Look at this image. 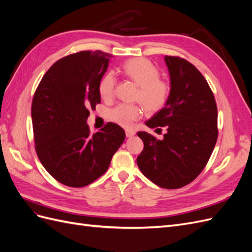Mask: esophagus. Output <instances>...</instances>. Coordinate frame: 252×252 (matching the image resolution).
<instances>
[{"label": "esophagus", "mask_w": 252, "mask_h": 252, "mask_svg": "<svg viewBox=\"0 0 252 252\" xmlns=\"http://www.w3.org/2000/svg\"><path fill=\"white\" fill-rule=\"evenodd\" d=\"M125 133H126V136H127V138H132V136L135 134L134 130H131V129H126V130H125Z\"/></svg>", "instance_id": "esophagus-1"}]
</instances>
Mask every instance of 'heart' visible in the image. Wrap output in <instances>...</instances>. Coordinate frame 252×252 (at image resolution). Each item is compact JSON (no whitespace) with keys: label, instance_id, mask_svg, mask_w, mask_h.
I'll list each match as a JSON object with an SVG mask.
<instances>
[{"label":"heart","instance_id":"1","mask_svg":"<svg viewBox=\"0 0 252 252\" xmlns=\"http://www.w3.org/2000/svg\"><path fill=\"white\" fill-rule=\"evenodd\" d=\"M121 69L128 79L140 86L136 100L143 104L147 111L158 112L165 107L169 100L170 86L159 78V71L154 63L147 59L136 58L126 61ZM116 82L111 72L106 73L101 79L98 94L103 100L109 101L113 97ZM141 116V106L134 104H120L109 112V119L123 127H130Z\"/></svg>","mask_w":252,"mask_h":252}]
</instances>
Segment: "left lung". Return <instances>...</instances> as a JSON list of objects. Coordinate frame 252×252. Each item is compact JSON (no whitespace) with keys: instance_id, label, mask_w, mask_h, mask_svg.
<instances>
[{"instance_id":"8db88e82","label":"left lung","mask_w":252,"mask_h":252,"mask_svg":"<svg viewBox=\"0 0 252 252\" xmlns=\"http://www.w3.org/2000/svg\"><path fill=\"white\" fill-rule=\"evenodd\" d=\"M165 63L170 75L169 100L145 124L166 127L167 132L158 140L139 131L144 149L136 163L156 185L177 189L191 183L207 164L218 140V108L207 81L191 63L170 56Z\"/></svg>"}]
</instances>
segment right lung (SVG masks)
I'll list each match as a JSON object with an SVG mask.
<instances>
[{"instance_id": "1", "label": "right lung", "mask_w": 252, "mask_h": 252, "mask_svg": "<svg viewBox=\"0 0 252 252\" xmlns=\"http://www.w3.org/2000/svg\"><path fill=\"white\" fill-rule=\"evenodd\" d=\"M111 55L81 51L61 59L44 74L32 106L36 155L58 182L84 187L100 178L125 140L121 126L107 123L90 133L89 110L101 103L98 83Z\"/></svg>"}]
</instances>
